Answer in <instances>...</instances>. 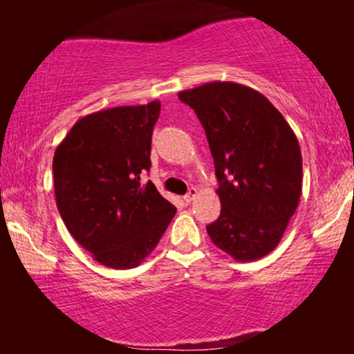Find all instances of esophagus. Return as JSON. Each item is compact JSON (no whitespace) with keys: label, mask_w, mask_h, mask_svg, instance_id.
Returning <instances> with one entry per match:
<instances>
[{"label":"esophagus","mask_w":354,"mask_h":354,"mask_svg":"<svg viewBox=\"0 0 354 354\" xmlns=\"http://www.w3.org/2000/svg\"><path fill=\"white\" fill-rule=\"evenodd\" d=\"M198 195V190H196V188H190V190H188V193H187V195L185 196H183V200H185L187 203H192L193 200H195V196Z\"/></svg>","instance_id":"34e87169"}]
</instances>
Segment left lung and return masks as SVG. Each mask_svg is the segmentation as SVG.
<instances>
[{
  "label": "left lung",
  "mask_w": 354,
  "mask_h": 354,
  "mask_svg": "<svg viewBox=\"0 0 354 354\" xmlns=\"http://www.w3.org/2000/svg\"><path fill=\"white\" fill-rule=\"evenodd\" d=\"M178 98L196 113L214 158L222 207L207 235L235 261L263 258L279 245L301 196L297 135L264 95L246 85L211 82Z\"/></svg>",
  "instance_id": "8db88e82"
}]
</instances>
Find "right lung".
Instances as JSON below:
<instances>
[{
  "label": "right lung",
  "instance_id": "1",
  "mask_svg": "<svg viewBox=\"0 0 354 354\" xmlns=\"http://www.w3.org/2000/svg\"><path fill=\"white\" fill-rule=\"evenodd\" d=\"M159 111L161 103L151 101L88 114L55 151L57 211L77 243L106 268H137L176 216L153 182H140L151 167Z\"/></svg>",
  "mask_w": 354,
  "mask_h": 354
}]
</instances>
